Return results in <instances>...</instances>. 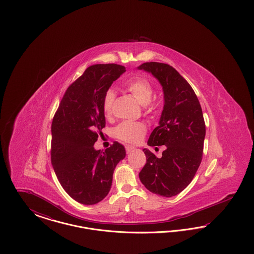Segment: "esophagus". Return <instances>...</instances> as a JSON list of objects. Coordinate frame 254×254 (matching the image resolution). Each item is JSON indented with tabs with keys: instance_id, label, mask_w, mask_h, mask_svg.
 Listing matches in <instances>:
<instances>
[{
	"instance_id": "1",
	"label": "esophagus",
	"mask_w": 254,
	"mask_h": 254,
	"mask_svg": "<svg viewBox=\"0 0 254 254\" xmlns=\"http://www.w3.org/2000/svg\"><path fill=\"white\" fill-rule=\"evenodd\" d=\"M133 149H134V147H133V146H129V145L126 146V151H127V153H130V152L132 151Z\"/></svg>"
}]
</instances>
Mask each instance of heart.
<instances>
[{"instance_id":"1","label":"heart","mask_w":254,"mask_h":254,"mask_svg":"<svg viewBox=\"0 0 254 254\" xmlns=\"http://www.w3.org/2000/svg\"><path fill=\"white\" fill-rule=\"evenodd\" d=\"M126 89L131 96L145 108L149 107V103L154 94V86L145 78L131 79L126 84ZM115 101V93L109 89L103 99V110L106 116H110L113 104ZM146 132V127L143 123L123 122L115 128V136L124 142L137 144L144 138Z\"/></svg>"}]
</instances>
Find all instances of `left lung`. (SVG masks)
<instances>
[{
	"label": "left lung",
	"instance_id": "left-lung-1",
	"mask_svg": "<svg viewBox=\"0 0 254 254\" xmlns=\"http://www.w3.org/2000/svg\"><path fill=\"white\" fill-rule=\"evenodd\" d=\"M138 69L151 73L163 86L165 105L147 145H166L162 157L147 148L140 180L152 193L175 196L192 181L204 149L205 125L199 100L192 87L168 64L150 62Z\"/></svg>",
	"mask_w": 254,
	"mask_h": 254
}]
</instances>
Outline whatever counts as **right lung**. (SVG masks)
I'll return each mask as SVG.
<instances>
[{"mask_svg": "<svg viewBox=\"0 0 254 254\" xmlns=\"http://www.w3.org/2000/svg\"><path fill=\"white\" fill-rule=\"evenodd\" d=\"M126 67L116 64L88 66L69 85L51 125V164L61 186L75 201L94 205L109 194L113 172L126 157L124 145L114 142L105 151L94 144L106 118L103 99Z\"/></svg>", "mask_w": 254, "mask_h": 254, "instance_id": "obj_1", "label": "right lung"}]
</instances>
